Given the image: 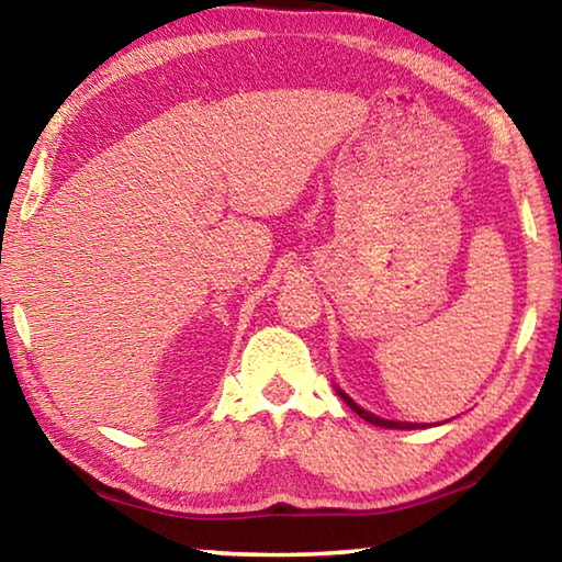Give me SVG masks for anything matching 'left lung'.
Listing matches in <instances>:
<instances>
[{
    "label": "left lung",
    "mask_w": 562,
    "mask_h": 562,
    "mask_svg": "<svg viewBox=\"0 0 562 562\" xmlns=\"http://www.w3.org/2000/svg\"><path fill=\"white\" fill-rule=\"evenodd\" d=\"M339 396L345 398V402H347L351 408H355V412H357L361 418H364V422L374 424V426H384V429H416V426H418V424H408V422H386V418H379V416H374V414L364 412V408L351 402V398H349L345 392H339Z\"/></svg>",
    "instance_id": "8db88e82"
}]
</instances>
